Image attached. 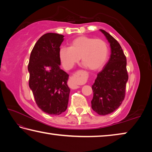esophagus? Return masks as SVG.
I'll use <instances>...</instances> for the list:
<instances>
[{
    "mask_svg": "<svg viewBox=\"0 0 152 152\" xmlns=\"http://www.w3.org/2000/svg\"><path fill=\"white\" fill-rule=\"evenodd\" d=\"M84 81L83 77V72L82 70L77 71L76 73H74L69 80L68 85L69 87L72 89H76L79 88L78 84H81Z\"/></svg>",
    "mask_w": 152,
    "mask_h": 152,
    "instance_id": "esophagus-1",
    "label": "esophagus"
}]
</instances>
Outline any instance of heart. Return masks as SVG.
I'll return each mask as SVG.
<instances>
[{"label": "heart", "instance_id": "heart-1", "mask_svg": "<svg viewBox=\"0 0 152 152\" xmlns=\"http://www.w3.org/2000/svg\"><path fill=\"white\" fill-rule=\"evenodd\" d=\"M69 45L70 48L62 47L59 50V57L66 69L72 68L80 58L89 70H99L106 63L109 56L108 44L101 38L81 35L70 41Z\"/></svg>", "mask_w": 152, "mask_h": 152}]
</instances>
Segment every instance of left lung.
<instances>
[{"mask_svg": "<svg viewBox=\"0 0 152 152\" xmlns=\"http://www.w3.org/2000/svg\"><path fill=\"white\" fill-rule=\"evenodd\" d=\"M110 43L111 54L106 66L97 74L92 86V109L97 114L106 115L115 111L125 96L128 80L127 59L119 42L104 30L100 29Z\"/></svg>", "mask_w": 152, "mask_h": 152, "instance_id": "8db88e82", "label": "left lung"}]
</instances>
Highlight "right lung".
<instances>
[{"instance_id": "1", "label": "right lung", "mask_w": 152, "mask_h": 152, "mask_svg": "<svg viewBox=\"0 0 152 152\" xmlns=\"http://www.w3.org/2000/svg\"><path fill=\"white\" fill-rule=\"evenodd\" d=\"M64 36L48 33L41 37L30 55L29 86L36 104L49 115H59L68 107L69 75L60 68L59 50Z\"/></svg>"}]
</instances>
